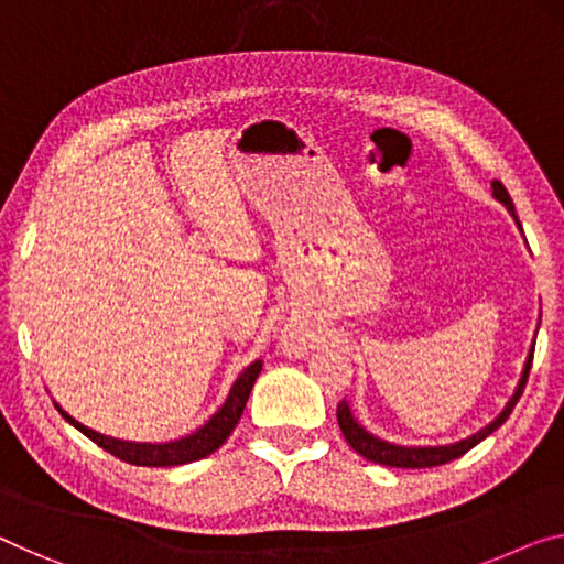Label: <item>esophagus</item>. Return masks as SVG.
I'll use <instances>...</instances> for the list:
<instances>
[{"label":"esophagus","mask_w":564,"mask_h":564,"mask_svg":"<svg viewBox=\"0 0 564 564\" xmlns=\"http://www.w3.org/2000/svg\"><path fill=\"white\" fill-rule=\"evenodd\" d=\"M285 341H289V347H304V336H301L299 332H289L285 334Z\"/></svg>","instance_id":"34e87169"}]
</instances>
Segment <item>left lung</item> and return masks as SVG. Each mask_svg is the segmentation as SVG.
<instances>
[{
	"mask_svg": "<svg viewBox=\"0 0 564 564\" xmlns=\"http://www.w3.org/2000/svg\"><path fill=\"white\" fill-rule=\"evenodd\" d=\"M494 187V197H497L503 207L509 209L511 217H514V223L519 225V230H522V223H519V217L514 213V202H511L507 187L499 180L491 182ZM532 357H534V344L532 349H529V357L524 362V369H522V377H519V384L514 394H511V400L507 402V408L501 410L499 417H494L489 425L481 427V431L468 435V438L458 441V443H448V445H398V443H390V441H382L377 438L375 433H369L367 427L359 423V420L355 417V413H351L349 402L341 400L339 408H336V420H339V427L344 433V438H347V443L355 448L359 456H365L367 460H372V464H382V466H392V468H431V466H443L448 464V460L453 458H460L464 453H468L474 445L481 443L484 438H489V435L497 431V427H501L503 423H507V417L511 415V410H514V405L519 402V398H522L524 392V384L529 380V369H532Z\"/></svg>",
	"mask_w": 564,
	"mask_h": 564,
	"instance_id": "obj_1",
	"label": "left lung"
}]
</instances>
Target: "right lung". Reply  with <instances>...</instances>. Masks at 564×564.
<instances>
[{
  "label": "right lung",
  "instance_id": "add662e5",
  "mask_svg": "<svg viewBox=\"0 0 564 564\" xmlns=\"http://www.w3.org/2000/svg\"><path fill=\"white\" fill-rule=\"evenodd\" d=\"M260 369L263 365L253 362L242 369L238 380L230 388L228 400L223 402V408L217 410V413L207 420L205 425L197 427L195 433L184 435V438H176L170 443H137V441H121V438H111V435H104L94 431V427L83 425L75 420L73 415H67L65 410L57 405V413H61L67 423L73 427H78L83 435H88L90 441L100 448L111 453V456L126 460V464H133V466H184V464H192V460H199V458H207L209 453H215L220 445L228 441V435L235 431V425H238V420L242 415V410H246V402L250 398V390H253V384L258 380Z\"/></svg>",
  "mask_w": 564,
  "mask_h": 564
}]
</instances>
